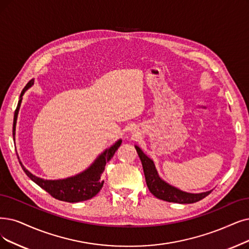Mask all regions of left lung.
Listing matches in <instances>:
<instances>
[{"label":"left lung","instance_id":"left-lung-1","mask_svg":"<svg viewBox=\"0 0 249 249\" xmlns=\"http://www.w3.org/2000/svg\"><path fill=\"white\" fill-rule=\"evenodd\" d=\"M136 147L139 157L141 159L143 165V171L146 178L147 187L155 197L158 199H161L168 202H176V203H194L203 199L208 194H211L212 191H207L203 193H187L184 191L178 190V189L168 185L164 181L159 178L155 165L153 161L147 155L143 153L140 148Z\"/></svg>","mask_w":249,"mask_h":249}]
</instances>
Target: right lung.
Masks as SVG:
<instances>
[{"label": "right lung", "mask_w": 249, "mask_h": 249, "mask_svg": "<svg viewBox=\"0 0 249 249\" xmlns=\"http://www.w3.org/2000/svg\"><path fill=\"white\" fill-rule=\"evenodd\" d=\"M34 85V79L29 81L20 94V99H19L16 110L14 112V119H13V139L15 140V127H16V121L17 115L19 111V107H20L22 96L24 92L28 88H31ZM122 140H118L113 146H111L99 156L95 162L86 170L85 172L78 174L74 177H71L63 180H44V178H37L33 174L29 173L26 168L21 164L22 170L27 175V177L33 180L36 184L39 187L43 188L45 191H47L55 199L65 201V202H79L85 201L88 199H91L92 197L97 195L103 187L104 181L101 178V176L105 170L106 163L110 160L113 157L114 153L121 146ZM19 160V157H18Z\"/></svg>", "instance_id": "1"}]
</instances>
